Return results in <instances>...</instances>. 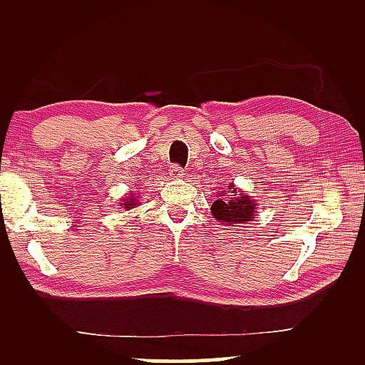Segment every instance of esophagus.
Masks as SVG:
<instances>
[{
  "label": "esophagus",
  "mask_w": 365,
  "mask_h": 365,
  "mask_svg": "<svg viewBox=\"0 0 365 365\" xmlns=\"http://www.w3.org/2000/svg\"><path fill=\"white\" fill-rule=\"evenodd\" d=\"M185 175L183 173V168L180 165H177V163H173L170 167V177L172 178H182Z\"/></svg>",
  "instance_id": "34e87169"
}]
</instances>
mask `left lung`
I'll list each match as a JSON object with an SVG mask.
<instances>
[{
    "mask_svg": "<svg viewBox=\"0 0 365 365\" xmlns=\"http://www.w3.org/2000/svg\"><path fill=\"white\" fill-rule=\"evenodd\" d=\"M232 187L233 185H230L228 192H232L235 195H230L228 200H215L212 205V213L213 217L220 220L222 223L236 227V223H246L255 217V202L250 197H246V195L238 193Z\"/></svg>",
    "mask_w": 365,
    "mask_h": 365,
    "instance_id": "left-lung-1",
    "label": "left lung"
}]
</instances>
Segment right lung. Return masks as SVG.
Here are the masks:
<instances>
[{
    "label": "right lung",
    "instance_id": "add662e5",
    "mask_svg": "<svg viewBox=\"0 0 365 365\" xmlns=\"http://www.w3.org/2000/svg\"><path fill=\"white\" fill-rule=\"evenodd\" d=\"M122 205H124V208L132 210L137 205V200L135 198H127V200H124V203H122Z\"/></svg>",
    "mask_w": 365,
    "mask_h": 365
}]
</instances>
